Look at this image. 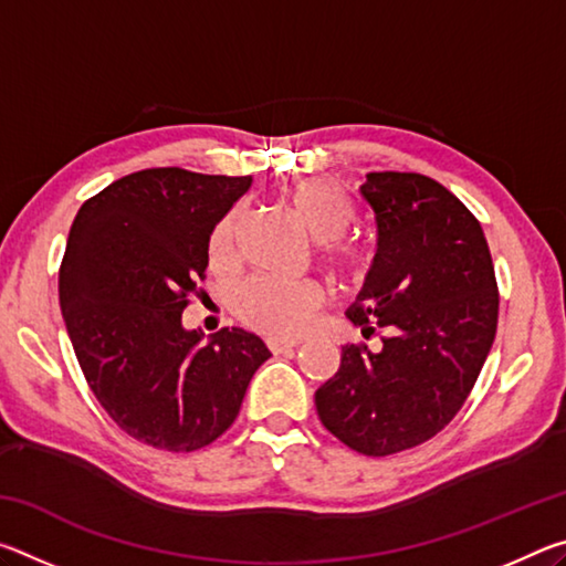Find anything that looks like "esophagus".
Wrapping results in <instances>:
<instances>
[{
	"mask_svg": "<svg viewBox=\"0 0 566 566\" xmlns=\"http://www.w3.org/2000/svg\"><path fill=\"white\" fill-rule=\"evenodd\" d=\"M300 347V342H270V349L274 354H284V352H292Z\"/></svg>",
	"mask_w": 566,
	"mask_h": 566,
	"instance_id": "esophagus-1",
	"label": "esophagus"
}]
</instances>
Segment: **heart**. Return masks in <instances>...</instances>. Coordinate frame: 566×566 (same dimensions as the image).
Listing matches in <instances>:
<instances>
[{"instance_id": "heart-1", "label": "heart", "mask_w": 566, "mask_h": 566, "mask_svg": "<svg viewBox=\"0 0 566 566\" xmlns=\"http://www.w3.org/2000/svg\"><path fill=\"white\" fill-rule=\"evenodd\" d=\"M284 205L317 242L319 260L347 286H359L369 276L371 252L344 234L354 224V205L334 179L306 177L284 191ZM242 207L229 209L209 239V256L217 266L234 260V242L242 224ZM322 306V290L312 282L252 280L239 286L234 312L247 327L272 339H294L312 327Z\"/></svg>"}]
</instances>
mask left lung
Here are the masks:
<instances>
[{
  "mask_svg": "<svg viewBox=\"0 0 566 566\" xmlns=\"http://www.w3.org/2000/svg\"><path fill=\"white\" fill-rule=\"evenodd\" d=\"M375 212L377 254L347 310L381 352L342 347L339 371L317 389L322 424L367 457L417 447L454 419L496 334L490 247L476 217L439 181L369 171L359 187Z\"/></svg>",
  "mask_w": 566,
  "mask_h": 566,
  "instance_id": "left-lung-1",
  "label": "left lung"
}]
</instances>
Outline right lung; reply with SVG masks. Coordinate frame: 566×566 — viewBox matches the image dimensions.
<instances>
[{
    "mask_svg": "<svg viewBox=\"0 0 566 566\" xmlns=\"http://www.w3.org/2000/svg\"><path fill=\"white\" fill-rule=\"evenodd\" d=\"M252 177L142 169L82 205L60 266V306L76 361L104 411L137 442L195 452L239 415L272 357L252 332L202 342L181 327L209 264V237Z\"/></svg>",
    "mask_w": 566,
    "mask_h": 566,
    "instance_id": "add662e5",
    "label": "right lung"
}]
</instances>
